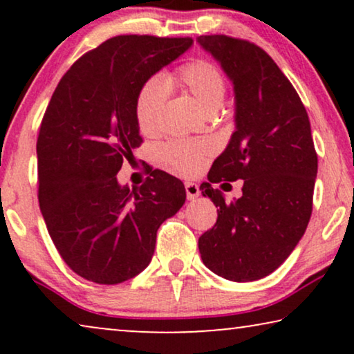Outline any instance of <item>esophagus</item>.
<instances>
[{
    "label": "esophagus",
    "instance_id": "obj_1",
    "mask_svg": "<svg viewBox=\"0 0 354 354\" xmlns=\"http://www.w3.org/2000/svg\"><path fill=\"white\" fill-rule=\"evenodd\" d=\"M185 192L188 200H195V198L200 195V187H198L195 182H185Z\"/></svg>",
    "mask_w": 354,
    "mask_h": 354
}]
</instances>
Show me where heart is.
Returning a JSON list of instances; mask_svg holds the SVG:
<instances>
[{"mask_svg":"<svg viewBox=\"0 0 354 354\" xmlns=\"http://www.w3.org/2000/svg\"><path fill=\"white\" fill-rule=\"evenodd\" d=\"M172 86H182L183 90H187L206 114L216 113L224 104L225 80L222 72L207 61H193L174 74L164 77V82L151 79L140 88L135 101V119L143 135L158 133L167 98V88ZM212 151L214 148L206 140L171 142L161 148V158L174 172L192 177L205 169Z\"/></svg>","mask_w":354,"mask_h":354,"instance_id":"heart-1","label":"heart"}]
</instances>
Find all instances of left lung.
Masks as SVG:
<instances>
[{
    "label": "left lung",
    "mask_w": 354,
    "mask_h": 354,
    "mask_svg": "<svg viewBox=\"0 0 354 354\" xmlns=\"http://www.w3.org/2000/svg\"><path fill=\"white\" fill-rule=\"evenodd\" d=\"M198 43L234 84L236 124L200 187L219 209L198 248L214 274L253 282L288 258L311 219L317 176L311 124L297 90L263 48L227 35H201ZM240 178L244 195L234 203L212 187Z\"/></svg>",
    "instance_id": "8db88e82"
}]
</instances>
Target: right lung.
I'll return each instance as SVG.
<instances>
[{
    "label": "right lung",
    "instance_id": "obj_1",
    "mask_svg": "<svg viewBox=\"0 0 354 354\" xmlns=\"http://www.w3.org/2000/svg\"><path fill=\"white\" fill-rule=\"evenodd\" d=\"M192 43L109 38L79 57L51 96L37 140L38 203L57 253L80 277L115 285L142 272L159 225L185 203L182 180L148 164L149 176L133 190L115 176L143 142L140 88Z\"/></svg>",
    "mask_w": 354,
    "mask_h": 354
}]
</instances>
